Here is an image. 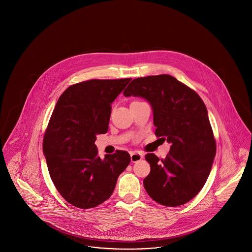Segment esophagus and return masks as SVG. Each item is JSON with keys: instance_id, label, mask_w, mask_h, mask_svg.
Masks as SVG:
<instances>
[{"instance_id": "obj_1", "label": "esophagus", "mask_w": 252, "mask_h": 252, "mask_svg": "<svg viewBox=\"0 0 252 252\" xmlns=\"http://www.w3.org/2000/svg\"><path fill=\"white\" fill-rule=\"evenodd\" d=\"M144 158V155L138 151H134L130 153V158H131V162H137L138 160L142 159Z\"/></svg>"}]
</instances>
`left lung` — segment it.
Wrapping results in <instances>:
<instances>
[{"mask_svg": "<svg viewBox=\"0 0 252 252\" xmlns=\"http://www.w3.org/2000/svg\"><path fill=\"white\" fill-rule=\"evenodd\" d=\"M124 95L142 97L149 102L157 137L171 144L163 159L153 153L145 156L151 167L144 180L146 192L166 207L187 203L203 188L216 153L202 99L169 74L133 79Z\"/></svg>", "mask_w": 252, "mask_h": 252, "instance_id": "left-lung-1", "label": "left lung"}]
</instances>
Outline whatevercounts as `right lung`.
<instances>
[{
  "label": "right lung",
  "mask_w": 252,
  "mask_h": 252,
  "mask_svg": "<svg viewBox=\"0 0 252 252\" xmlns=\"http://www.w3.org/2000/svg\"><path fill=\"white\" fill-rule=\"evenodd\" d=\"M131 78L92 79L70 86L61 95L43 138L50 177L62 197L90 209L110 197L121 173L130 162L117 150L102 159L96 135L108 132L111 103Z\"/></svg>",
  "instance_id": "obj_1"
}]
</instances>
